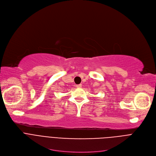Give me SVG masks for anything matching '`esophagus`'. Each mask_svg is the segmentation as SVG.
I'll use <instances>...</instances> for the list:
<instances>
[{
  "label": "esophagus",
  "instance_id": "obj_1",
  "mask_svg": "<svg viewBox=\"0 0 156 156\" xmlns=\"http://www.w3.org/2000/svg\"><path fill=\"white\" fill-rule=\"evenodd\" d=\"M76 87H82V84H78V85H76Z\"/></svg>",
  "mask_w": 156,
  "mask_h": 156
}]
</instances>
